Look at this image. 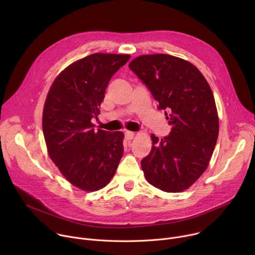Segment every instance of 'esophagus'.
I'll return each instance as SVG.
<instances>
[{"instance_id":"1","label":"esophagus","mask_w":255,"mask_h":255,"mask_svg":"<svg viewBox=\"0 0 255 255\" xmlns=\"http://www.w3.org/2000/svg\"><path fill=\"white\" fill-rule=\"evenodd\" d=\"M134 132H131V131H126L125 132V138L127 139V140H131V139H133V137H134Z\"/></svg>"}]
</instances>
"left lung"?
<instances>
[{
  "mask_svg": "<svg viewBox=\"0 0 255 255\" xmlns=\"http://www.w3.org/2000/svg\"><path fill=\"white\" fill-rule=\"evenodd\" d=\"M129 68L164 110L170 133L158 139L141 160L147 181L167 193L190 188L207 168L219 134L213 92L192 63L168 54L141 55Z\"/></svg>",
  "mask_w": 255,
  "mask_h": 255,
  "instance_id": "8db88e82",
  "label": "left lung"
}]
</instances>
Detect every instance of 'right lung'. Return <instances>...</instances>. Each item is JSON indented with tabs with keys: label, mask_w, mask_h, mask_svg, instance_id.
Here are the masks:
<instances>
[{
	"label": "right lung",
	"mask_w": 255,
	"mask_h": 255,
	"mask_svg": "<svg viewBox=\"0 0 255 255\" xmlns=\"http://www.w3.org/2000/svg\"><path fill=\"white\" fill-rule=\"evenodd\" d=\"M128 54L94 53L68 65L53 82L43 109L42 128L51 160L74 186L88 192L106 187L123 156L121 131L95 130L112 77Z\"/></svg>",
	"instance_id": "add662e5"
}]
</instances>
